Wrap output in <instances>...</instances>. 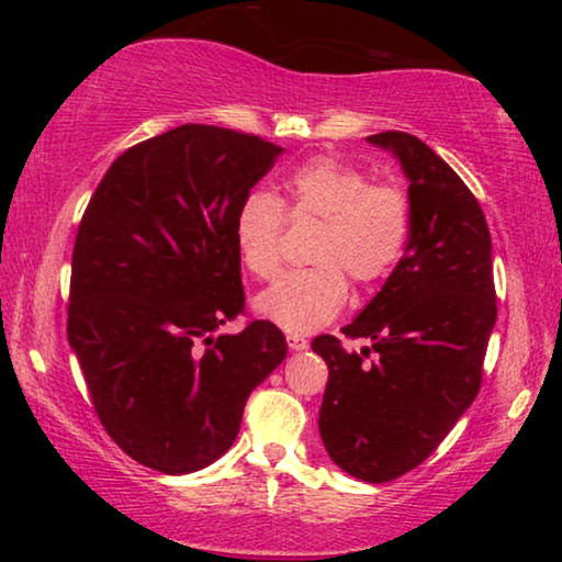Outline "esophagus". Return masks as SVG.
I'll return each mask as SVG.
<instances>
[{
  "label": "esophagus",
  "instance_id": "34e87169",
  "mask_svg": "<svg viewBox=\"0 0 562 562\" xmlns=\"http://www.w3.org/2000/svg\"><path fill=\"white\" fill-rule=\"evenodd\" d=\"M288 347H290L292 351H302V349L310 347V341L304 339L302 335H294V331H290V335H288Z\"/></svg>",
  "mask_w": 562,
  "mask_h": 562
}]
</instances>
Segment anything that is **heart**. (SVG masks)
<instances>
[{
	"instance_id": "1",
	"label": "heart",
	"mask_w": 562,
	"mask_h": 562,
	"mask_svg": "<svg viewBox=\"0 0 562 562\" xmlns=\"http://www.w3.org/2000/svg\"><path fill=\"white\" fill-rule=\"evenodd\" d=\"M285 211L282 212L281 207ZM284 213L292 223H319L307 260L258 297V312L290 331H315L339 315L349 284H374L392 272L412 235V203L404 188L369 183L364 170L335 156H317L282 180V198L255 190L233 221L240 262L258 280L282 270Z\"/></svg>"
}]
</instances>
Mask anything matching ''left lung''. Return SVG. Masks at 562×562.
<instances>
[{
	"label": "left lung",
	"instance_id": "obj_1",
	"mask_svg": "<svg viewBox=\"0 0 562 562\" xmlns=\"http://www.w3.org/2000/svg\"><path fill=\"white\" fill-rule=\"evenodd\" d=\"M367 140L404 168L412 235L384 288L341 329L372 347L357 355L322 335L312 349L329 369L319 408L329 459L386 483L429 459L471 406L498 307L486 215L456 170L412 133Z\"/></svg>",
	"mask_w": 562,
	"mask_h": 562
}]
</instances>
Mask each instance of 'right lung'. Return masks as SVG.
I'll use <instances>...</instances> for the list:
<instances>
[{"label": "right lung", "mask_w": 562, "mask_h": 562, "mask_svg": "<svg viewBox=\"0 0 562 562\" xmlns=\"http://www.w3.org/2000/svg\"><path fill=\"white\" fill-rule=\"evenodd\" d=\"M280 146L186 123L113 160L81 217L66 335L103 429L133 461L193 473L231 449L247 396L288 357L245 310L233 221Z\"/></svg>", "instance_id": "add662e5"}]
</instances>
